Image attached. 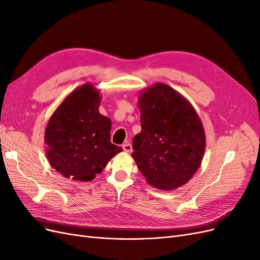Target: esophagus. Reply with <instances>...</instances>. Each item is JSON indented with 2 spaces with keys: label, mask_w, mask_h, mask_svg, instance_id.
Here are the masks:
<instances>
[{
  "label": "esophagus",
  "mask_w": 260,
  "mask_h": 260,
  "mask_svg": "<svg viewBox=\"0 0 260 260\" xmlns=\"http://www.w3.org/2000/svg\"><path fill=\"white\" fill-rule=\"evenodd\" d=\"M122 148H123V151H124L125 153H131V152H132V145H131L129 142L124 143V144L122 145Z\"/></svg>",
  "instance_id": "esophagus-1"
}]
</instances>
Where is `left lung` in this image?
<instances>
[{
  "label": "left lung",
  "mask_w": 260,
  "mask_h": 260,
  "mask_svg": "<svg viewBox=\"0 0 260 260\" xmlns=\"http://www.w3.org/2000/svg\"><path fill=\"white\" fill-rule=\"evenodd\" d=\"M142 131L133 139L131 155L148 184L174 190L199 170L206 146L201 118L183 95L165 83L140 93Z\"/></svg>",
  "instance_id": "1"
}]
</instances>
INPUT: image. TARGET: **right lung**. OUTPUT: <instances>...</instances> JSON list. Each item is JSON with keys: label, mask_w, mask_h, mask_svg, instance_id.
I'll use <instances>...</instances> for the list:
<instances>
[{"label": "right lung", "mask_w": 260, "mask_h": 260, "mask_svg": "<svg viewBox=\"0 0 260 260\" xmlns=\"http://www.w3.org/2000/svg\"><path fill=\"white\" fill-rule=\"evenodd\" d=\"M92 83L74 90L55 109L44 132L46 157L62 177L91 181L122 148L111 142L112 121L101 115Z\"/></svg>", "instance_id": "obj_1"}]
</instances>
